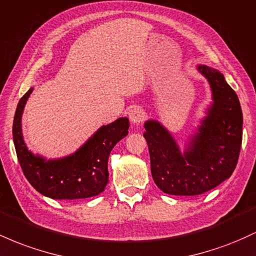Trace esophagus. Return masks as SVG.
Listing matches in <instances>:
<instances>
[{"instance_id": "34e87169", "label": "esophagus", "mask_w": 256, "mask_h": 256, "mask_svg": "<svg viewBox=\"0 0 256 256\" xmlns=\"http://www.w3.org/2000/svg\"><path fill=\"white\" fill-rule=\"evenodd\" d=\"M144 116V110H143V108L140 107V106H134V107H132L130 112H128V118H130V122L134 125H138L140 122H142Z\"/></svg>"}]
</instances>
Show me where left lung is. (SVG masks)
<instances>
[{
    "instance_id": "left-lung-1",
    "label": "left lung",
    "mask_w": 256,
    "mask_h": 256,
    "mask_svg": "<svg viewBox=\"0 0 256 256\" xmlns=\"http://www.w3.org/2000/svg\"><path fill=\"white\" fill-rule=\"evenodd\" d=\"M198 71L210 83L212 104L183 152L160 122H144L152 179L170 195L208 192L230 178L238 161L243 125L238 96L218 70L198 64Z\"/></svg>"
}]
</instances>
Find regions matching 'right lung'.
Returning <instances> with one entry per match:
<instances>
[{
	"label": "right lung",
	"mask_w": 256,
	"mask_h": 256,
	"mask_svg": "<svg viewBox=\"0 0 256 256\" xmlns=\"http://www.w3.org/2000/svg\"><path fill=\"white\" fill-rule=\"evenodd\" d=\"M34 88L20 98L13 122L16 156L26 179L38 192L55 200H78L98 195L108 184V158L120 140L128 136V118L104 125L78 150L67 156L46 158L26 146L22 116Z\"/></svg>",
	"instance_id": "1"
}]
</instances>
